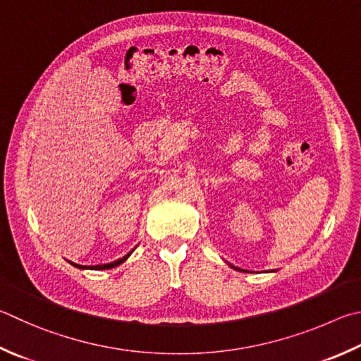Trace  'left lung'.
<instances>
[{
    "mask_svg": "<svg viewBox=\"0 0 361 361\" xmlns=\"http://www.w3.org/2000/svg\"><path fill=\"white\" fill-rule=\"evenodd\" d=\"M232 267H233V265H232ZM233 268H235V270H240V268H237V267H233ZM240 271H241V270H240ZM243 271H245V270H243Z\"/></svg>",
    "mask_w": 361,
    "mask_h": 361,
    "instance_id": "left-lung-1",
    "label": "left lung"
}]
</instances>
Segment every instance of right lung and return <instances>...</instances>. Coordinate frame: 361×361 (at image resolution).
I'll return each mask as SVG.
<instances>
[{
  "instance_id": "1",
  "label": "right lung",
  "mask_w": 361,
  "mask_h": 361,
  "mask_svg": "<svg viewBox=\"0 0 361 361\" xmlns=\"http://www.w3.org/2000/svg\"><path fill=\"white\" fill-rule=\"evenodd\" d=\"M130 255V252L128 254V255H124L123 259H118V260H115V262H110V264H104V265H96V267H91L93 268V270H109V268H114V267H118L120 264H123L124 260H126L128 257Z\"/></svg>"
}]
</instances>
